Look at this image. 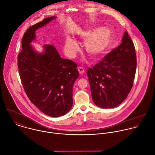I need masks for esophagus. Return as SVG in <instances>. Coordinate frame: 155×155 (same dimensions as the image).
Instances as JSON below:
<instances>
[{"mask_svg":"<svg viewBox=\"0 0 155 155\" xmlns=\"http://www.w3.org/2000/svg\"><path fill=\"white\" fill-rule=\"evenodd\" d=\"M78 72H79V73L80 74H83L84 72V69H83V67H81V66H79L78 68Z\"/></svg>","mask_w":155,"mask_h":155,"instance_id":"obj_1","label":"esophagus"}]
</instances>
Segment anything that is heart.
<instances>
[{
	"instance_id": "heart-1",
	"label": "heart",
	"mask_w": 155,
	"mask_h": 155,
	"mask_svg": "<svg viewBox=\"0 0 155 155\" xmlns=\"http://www.w3.org/2000/svg\"><path fill=\"white\" fill-rule=\"evenodd\" d=\"M80 36L86 41V50L92 57H98L104 54L111 44L110 31L104 27L82 31L80 33ZM78 48V45L74 39H67L64 50L69 57L74 58Z\"/></svg>"
}]
</instances>
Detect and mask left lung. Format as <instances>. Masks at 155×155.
Returning a JSON list of instances; mask_svg holds the SVG:
<instances>
[{"mask_svg":"<svg viewBox=\"0 0 155 155\" xmlns=\"http://www.w3.org/2000/svg\"><path fill=\"white\" fill-rule=\"evenodd\" d=\"M136 64L135 47L125 31L121 44L87 71L94 104L107 109L123 102L133 86Z\"/></svg>","mask_w":155,"mask_h":155,"instance_id":"left-lung-1","label":"left lung"}]
</instances>
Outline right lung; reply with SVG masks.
<instances>
[{
	"label": "right lung",
	"mask_w": 155,
	"mask_h": 155,
	"mask_svg": "<svg viewBox=\"0 0 155 155\" xmlns=\"http://www.w3.org/2000/svg\"><path fill=\"white\" fill-rule=\"evenodd\" d=\"M54 18H45L25 31L18 56V67L31 102L45 114L58 117L67 114L72 107L73 84L79 76L77 66L61 58L53 45H44L45 52L40 54L30 44L35 38V31Z\"/></svg>",
	"instance_id": "add662e5"
}]
</instances>
